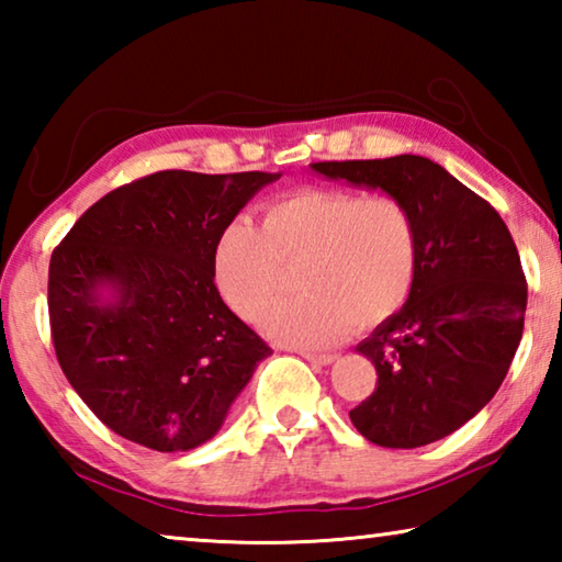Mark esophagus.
Returning <instances> with one entry per match:
<instances>
[{"label": "esophagus", "mask_w": 562, "mask_h": 562, "mask_svg": "<svg viewBox=\"0 0 562 562\" xmlns=\"http://www.w3.org/2000/svg\"><path fill=\"white\" fill-rule=\"evenodd\" d=\"M300 357L307 361H315V364H331L337 359V355H329V351H310V349H294Z\"/></svg>", "instance_id": "1"}]
</instances>
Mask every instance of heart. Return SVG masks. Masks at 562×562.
<instances>
[{"instance_id": "obj_1", "label": "heart", "mask_w": 562, "mask_h": 562, "mask_svg": "<svg viewBox=\"0 0 562 562\" xmlns=\"http://www.w3.org/2000/svg\"><path fill=\"white\" fill-rule=\"evenodd\" d=\"M418 225L402 198L304 188L272 201L262 225L235 221L215 245V282L245 319L258 315L301 268L302 293L265 311L270 337L325 347L349 327L382 325L404 307L418 274Z\"/></svg>"}]
</instances>
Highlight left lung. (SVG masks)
Returning a JSON list of instances; mask_svg holds the SVG:
<instances>
[{
	"label": "left lung",
	"mask_w": 562,
	"mask_h": 562,
	"mask_svg": "<svg viewBox=\"0 0 562 562\" xmlns=\"http://www.w3.org/2000/svg\"><path fill=\"white\" fill-rule=\"evenodd\" d=\"M312 170L412 207L422 245L414 290L359 341L379 379L349 418L386 449L439 441L491 402L516 357L528 302L516 243L496 207L424 156L325 160Z\"/></svg>",
	"instance_id": "8db88e82"
}]
</instances>
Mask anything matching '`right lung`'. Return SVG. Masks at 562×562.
<instances>
[{
	"instance_id": "right-lung-1",
	"label": "right lung",
	"mask_w": 562,
	"mask_h": 562,
	"mask_svg": "<svg viewBox=\"0 0 562 562\" xmlns=\"http://www.w3.org/2000/svg\"><path fill=\"white\" fill-rule=\"evenodd\" d=\"M280 173L158 170L103 195L49 262L61 372L111 431L160 453L213 439L272 349L215 288V245Z\"/></svg>"
}]
</instances>
